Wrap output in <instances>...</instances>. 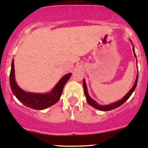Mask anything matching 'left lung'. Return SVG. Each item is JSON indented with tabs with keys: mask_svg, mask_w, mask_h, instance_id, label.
Returning <instances> with one entry per match:
<instances>
[{
	"mask_svg": "<svg viewBox=\"0 0 148 148\" xmlns=\"http://www.w3.org/2000/svg\"><path fill=\"white\" fill-rule=\"evenodd\" d=\"M131 43H132V41H131ZM132 45H133V51H134V56L136 58V53H135V51H134V44L132 43ZM136 61H137V60H136ZM137 67H138V65H137ZM138 79V74L137 76H136V82H135V84H134V86H133V87L131 88V90H130L127 93H126V95H125L121 99V100H118V101L115 102V103L109 104V105H99V104L97 103L96 101H95L93 99H92L91 98H90V96L89 95V94H88V89H87V86H86V82H85V79H84V81H83V86H84V94H85V96H86V98L87 103H88L90 105H91L92 107H93L94 108L97 109V110H101V111H109V110H114V109H115V108H119V106H121V105H123V104H124L125 102H126V100H127L128 99L130 98V96L131 95V94H132L133 92L135 90V89H136V86H137Z\"/></svg>",
	"mask_w": 148,
	"mask_h": 148,
	"instance_id": "8db88e82",
	"label": "left lung"
}]
</instances>
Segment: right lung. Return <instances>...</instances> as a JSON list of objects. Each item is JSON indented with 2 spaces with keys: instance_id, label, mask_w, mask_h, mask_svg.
I'll list each match as a JSON object with an SVG mask.
<instances>
[{
  "instance_id": "add662e5",
  "label": "right lung",
  "mask_w": 148,
  "mask_h": 148,
  "mask_svg": "<svg viewBox=\"0 0 148 148\" xmlns=\"http://www.w3.org/2000/svg\"><path fill=\"white\" fill-rule=\"evenodd\" d=\"M71 76V73L63 76L49 92L38 93V92L24 91L17 85L15 81L14 60H12L10 74V84L12 93L27 108L34 109V110H42L52 106L60 100L63 88Z\"/></svg>"
}]
</instances>
